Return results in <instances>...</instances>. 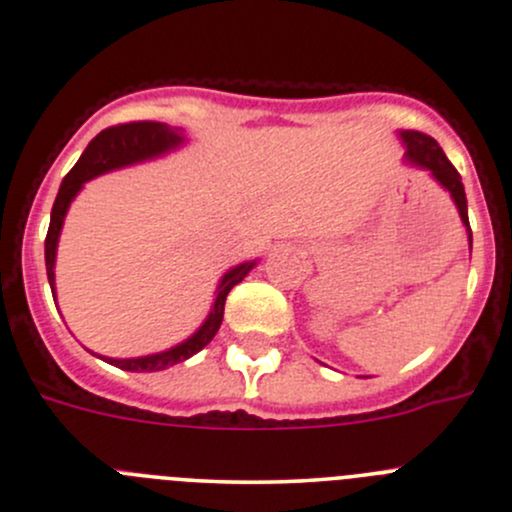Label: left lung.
<instances>
[{"instance_id":"1","label":"left lung","mask_w":512,"mask_h":512,"mask_svg":"<svg viewBox=\"0 0 512 512\" xmlns=\"http://www.w3.org/2000/svg\"><path fill=\"white\" fill-rule=\"evenodd\" d=\"M401 140L406 145V159L411 164L421 166V169H428L430 174L435 176V181L445 188L447 193L452 195L455 200L459 217H462L464 227H467L469 234V249H472V229H469V215H467V195H464V186L462 179H459L457 169L450 164V159L445 157L438 142L433 140L430 135H423V132L416 130H404L401 132Z\"/></svg>"}]
</instances>
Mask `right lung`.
<instances>
[{"instance_id":"obj_1","label":"right lung","mask_w":512,"mask_h":512,"mask_svg":"<svg viewBox=\"0 0 512 512\" xmlns=\"http://www.w3.org/2000/svg\"><path fill=\"white\" fill-rule=\"evenodd\" d=\"M181 142H183V135L179 130L169 128L166 123H154V120H135V123L113 125V128L101 130L99 135L89 142V147L84 149L79 162L74 164V169L65 176V181H62L60 191H57L53 212H50V227H48V237H45V271H48L53 297H55L57 239H60L62 222H65L67 208H70L74 195L82 191L84 183L94 179V176L120 169V166L159 157V154L179 147ZM254 266L256 261L241 263V266L225 273V278L220 280V287H217V297H215V304H212L208 319L203 321V326H200L191 338H186V341L179 343V346L164 350V353L145 355V358H125V360L103 358V360L128 372H159V370H166V367L188 360L191 355L198 353V350H203L212 338H215V333L222 324V317H225V300L229 290H232L237 283H241V280L246 278V273H249Z\"/></svg>"}]
</instances>
